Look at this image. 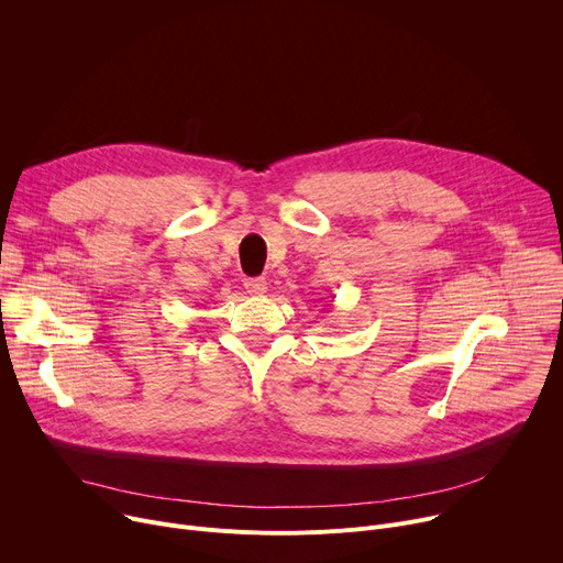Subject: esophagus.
<instances>
[{"mask_svg": "<svg viewBox=\"0 0 563 563\" xmlns=\"http://www.w3.org/2000/svg\"><path fill=\"white\" fill-rule=\"evenodd\" d=\"M244 289L253 296H263V294H267V280L265 278H246Z\"/></svg>", "mask_w": 563, "mask_h": 563, "instance_id": "34e87169", "label": "esophagus"}]
</instances>
